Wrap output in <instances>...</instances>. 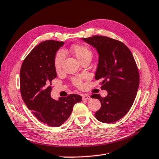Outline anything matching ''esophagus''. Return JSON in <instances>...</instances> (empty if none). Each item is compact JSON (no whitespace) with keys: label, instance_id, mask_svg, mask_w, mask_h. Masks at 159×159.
<instances>
[{"label":"esophagus","instance_id":"1","mask_svg":"<svg viewBox=\"0 0 159 159\" xmlns=\"http://www.w3.org/2000/svg\"><path fill=\"white\" fill-rule=\"evenodd\" d=\"M89 99H91V97L89 95H84L83 96V100H89Z\"/></svg>","mask_w":159,"mask_h":159}]
</instances>
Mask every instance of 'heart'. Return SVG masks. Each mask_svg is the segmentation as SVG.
<instances>
[{
    "instance_id": "1",
    "label": "heart",
    "mask_w": 159,
    "mask_h": 159,
    "mask_svg": "<svg viewBox=\"0 0 159 159\" xmlns=\"http://www.w3.org/2000/svg\"><path fill=\"white\" fill-rule=\"evenodd\" d=\"M72 53L75 55V56L79 61H81L87 57L91 58L92 57V52L91 50L89 49L87 46L83 45H76L73 46L72 48ZM65 53L63 50L58 51L55 57L54 60V66L56 71H60L61 68L62 63L64 60L65 58ZM75 85L78 87H81L82 84H81L79 79H75L73 80Z\"/></svg>"
}]
</instances>
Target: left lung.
Here are the masks:
<instances>
[{"mask_svg":"<svg viewBox=\"0 0 159 159\" xmlns=\"http://www.w3.org/2000/svg\"><path fill=\"white\" fill-rule=\"evenodd\" d=\"M96 49L99 55L95 79L101 80L105 98L93 94L101 102L95 112L99 121L111 123L122 119L134 104L139 83V72L128 47L119 40L103 36L81 39Z\"/></svg>","mask_w":159,"mask_h":159,"instance_id":"left-lung-1","label":"left lung"}]
</instances>
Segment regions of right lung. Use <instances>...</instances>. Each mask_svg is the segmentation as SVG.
Masks as SVG:
<instances>
[{"mask_svg": "<svg viewBox=\"0 0 159 159\" xmlns=\"http://www.w3.org/2000/svg\"><path fill=\"white\" fill-rule=\"evenodd\" d=\"M64 42L49 40L36 46L25 58L20 70V91L22 99L32 114L50 127H59L67 120L75 104L82 97L70 94L51 98V80L57 77L54 66L57 51Z\"/></svg>", "mask_w": 159, "mask_h": 159, "instance_id": "add662e5", "label": "right lung"}]
</instances>
